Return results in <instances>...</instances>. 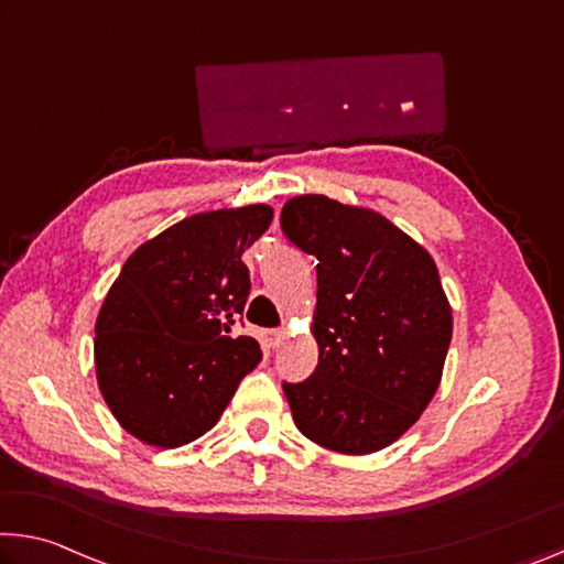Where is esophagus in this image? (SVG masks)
<instances>
[{
  "instance_id": "1",
  "label": "esophagus",
  "mask_w": 564,
  "mask_h": 564,
  "mask_svg": "<svg viewBox=\"0 0 564 564\" xmlns=\"http://www.w3.org/2000/svg\"><path fill=\"white\" fill-rule=\"evenodd\" d=\"M283 336H285V328H273V330H268V341H271V346H279Z\"/></svg>"
}]
</instances>
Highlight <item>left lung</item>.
<instances>
[{"label":"left lung","mask_w":564,"mask_h":564,"mask_svg":"<svg viewBox=\"0 0 564 564\" xmlns=\"http://www.w3.org/2000/svg\"><path fill=\"white\" fill-rule=\"evenodd\" d=\"M281 228L318 258V366L283 383L293 422L326 449L379 452L419 422L442 383L452 306L434 258L381 213L326 195L291 198Z\"/></svg>","instance_id":"obj_1"}]
</instances>
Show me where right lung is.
Here are the masks:
<instances>
[{
    "label": "right lung",
    "mask_w": 564,
    "mask_h": 564,
    "mask_svg": "<svg viewBox=\"0 0 564 564\" xmlns=\"http://www.w3.org/2000/svg\"><path fill=\"white\" fill-rule=\"evenodd\" d=\"M273 220L265 203L195 213L142 243L107 291L95 324L97 387L124 432L160 449L210 432L261 361L243 314L248 246Z\"/></svg>",
    "instance_id": "add662e5"
}]
</instances>
